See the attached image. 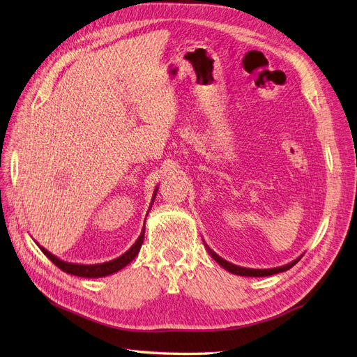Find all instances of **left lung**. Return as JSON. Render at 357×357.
Wrapping results in <instances>:
<instances>
[{
  "mask_svg": "<svg viewBox=\"0 0 357 357\" xmlns=\"http://www.w3.org/2000/svg\"><path fill=\"white\" fill-rule=\"evenodd\" d=\"M203 244H204L206 250L208 252V255L212 256L223 269H227L228 272H231V273H234V275H240V276H271V275H275V273L285 272V271H288V269H291V268L296 265V263L303 257V255H301V256H298L297 259H294L293 261H289V263H287V265L278 266V268H271V269H252V268H243V266H238V265H234V263H231V261H228V260H225V259H222L219 255H216V253L213 252V250L207 245V243H206L204 240H203Z\"/></svg>",
  "mask_w": 357,
  "mask_h": 357,
  "instance_id": "1",
  "label": "left lung"
}]
</instances>
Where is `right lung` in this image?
Masks as SVG:
<instances>
[{
  "label": "right lung",
  "instance_id": "1",
  "mask_svg": "<svg viewBox=\"0 0 357 357\" xmlns=\"http://www.w3.org/2000/svg\"><path fill=\"white\" fill-rule=\"evenodd\" d=\"M157 190L158 187H155L154 192H153V199H151V204L150 207L153 206L154 203V199H155V194H157ZM150 212V208H149ZM147 212V213H149ZM144 232H145V222H144V227H142V231L139 234V236L137 238V241L130 245V248L128 250V252H125L122 256H119L113 260H109V261H104V263H96V265H84V263H72V261H66V260H61L60 257L54 256L52 253H50L47 248H44L43 245L38 247L41 248V252L52 261L57 268H60L63 272L66 273H70V275H75V276H82V278H102V276H107V275H112V273H116L117 271L123 269L126 265H129V263L134 260L137 257V255L139 253L141 250V245L144 243Z\"/></svg>",
  "mask_w": 357,
  "mask_h": 357
}]
</instances>
